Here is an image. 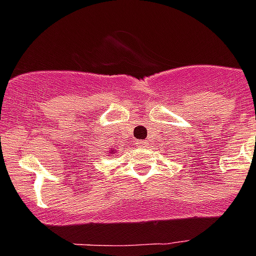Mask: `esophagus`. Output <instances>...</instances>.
<instances>
[{"mask_svg": "<svg viewBox=\"0 0 256 256\" xmlns=\"http://www.w3.org/2000/svg\"><path fill=\"white\" fill-rule=\"evenodd\" d=\"M148 145V142L146 141H136V146H138V148H145Z\"/></svg>", "mask_w": 256, "mask_h": 256, "instance_id": "1", "label": "esophagus"}]
</instances>
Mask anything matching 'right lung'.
<instances>
[{
    "mask_svg": "<svg viewBox=\"0 0 256 256\" xmlns=\"http://www.w3.org/2000/svg\"><path fill=\"white\" fill-rule=\"evenodd\" d=\"M115 149H111V150L108 152V156H112V154H115Z\"/></svg>",
    "mask_w": 256,
    "mask_h": 256,
    "instance_id": "right-lung-1",
    "label": "right lung"
}]
</instances>
